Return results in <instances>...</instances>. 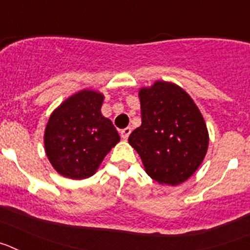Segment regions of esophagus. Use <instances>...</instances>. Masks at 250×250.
Returning a JSON list of instances; mask_svg holds the SVG:
<instances>
[{"label": "esophagus", "mask_w": 250, "mask_h": 250, "mask_svg": "<svg viewBox=\"0 0 250 250\" xmlns=\"http://www.w3.org/2000/svg\"><path fill=\"white\" fill-rule=\"evenodd\" d=\"M121 138L124 139V140H127V138H129V135L131 134V129L130 127H126V129L121 130Z\"/></svg>", "instance_id": "1"}]
</instances>
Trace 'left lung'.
I'll use <instances>...</instances> for the list:
<instances>
[{"label": "left lung", "instance_id": "1", "mask_svg": "<svg viewBox=\"0 0 250 250\" xmlns=\"http://www.w3.org/2000/svg\"><path fill=\"white\" fill-rule=\"evenodd\" d=\"M141 125L130 134L147 175L161 185L187 182L202 165L209 132L199 107L184 89L156 80L139 90Z\"/></svg>", "mask_w": 250, "mask_h": 250}]
</instances>
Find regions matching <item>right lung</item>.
I'll use <instances>...</instances> for the list:
<instances>
[{
	"label": "right lung",
	"mask_w": 250,
	"mask_h": 250,
	"mask_svg": "<svg viewBox=\"0 0 250 250\" xmlns=\"http://www.w3.org/2000/svg\"><path fill=\"white\" fill-rule=\"evenodd\" d=\"M104 99L96 90L83 89L51 112L43 145L48 161L60 175L74 180L90 178L120 141L111 120L101 114Z\"/></svg>",
	"instance_id": "obj_1"
}]
</instances>
